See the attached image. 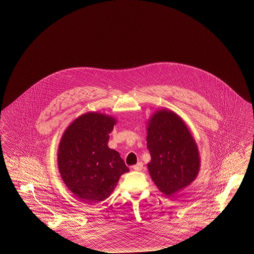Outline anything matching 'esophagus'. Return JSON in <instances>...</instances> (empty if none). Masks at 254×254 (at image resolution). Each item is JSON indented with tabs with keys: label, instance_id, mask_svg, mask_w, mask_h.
Returning <instances> with one entry per match:
<instances>
[{
	"label": "esophagus",
	"instance_id": "obj_1",
	"mask_svg": "<svg viewBox=\"0 0 254 254\" xmlns=\"http://www.w3.org/2000/svg\"><path fill=\"white\" fill-rule=\"evenodd\" d=\"M132 169L134 170H137V171H141L142 169H143V163H138V164H136V165H134L132 166Z\"/></svg>",
	"mask_w": 254,
	"mask_h": 254
}]
</instances>
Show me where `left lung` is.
<instances>
[{
	"mask_svg": "<svg viewBox=\"0 0 254 254\" xmlns=\"http://www.w3.org/2000/svg\"><path fill=\"white\" fill-rule=\"evenodd\" d=\"M146 142L151 156L147 169L162 192L171 195L195 180L200 168L198 148L177 114L157 111L148 123Z\"/></svg>",
	"mask_w": 254,
	"mask_h": 254,
	"instance_id": "8db88e82",
	"label": "left lung"
}]
</instances>
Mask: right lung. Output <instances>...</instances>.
<instances>
[{"mask_svg":"<svg viewBox=\"0 0 254 254\" xmlns=\"http://www.w3.org/2000/svg\"><path fill=\"white\" fill-rule=\"evenodd\" d=\"M116 120L89 112L77 118L61 139L58 167L66 187L85 203L107 199L122 174L129 171L118 151L109 148Z\"/></svg>","mask_w":254,"mask_h":254,"instance_id":"obj_1","label":"right lung"}]
</instances>
